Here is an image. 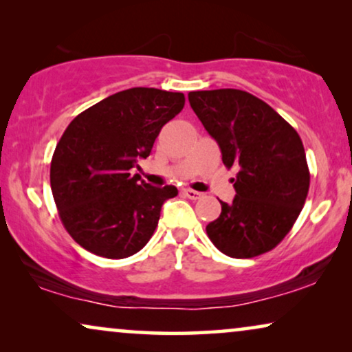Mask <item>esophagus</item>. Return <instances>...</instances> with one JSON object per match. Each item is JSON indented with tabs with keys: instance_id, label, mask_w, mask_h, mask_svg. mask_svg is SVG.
Listing matches in <instances>:
<instances>
[{
	"instance_id": "esophagus-1",
	"label": "esophagus",
	"mask_w": 352,
	"mask_h": 352,
	"mask_svg": "<svg viewBox=\"0 0 352 352\" xmlns=\"http://www.w3.org/2000/svg\"><path fill=\"white\" fill-rule=\"evenodd\" d=\"M182 194H184V195L187 197V199H190V200H199V199H201L200 192L192 190V189H184V190H182Z\"/></svg>"
}]
</instances>
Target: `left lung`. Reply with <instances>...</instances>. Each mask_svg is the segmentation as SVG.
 <instances>
[{
  "label": "left lung",
  "mask_w": 352,
  "mask_h": 352,
  "mask_svg": "<svg viewBox=\"0 0 352 352\" xmlns=\"http://www.w3.org/2000/svg\"><path fill=\"white\" fill-rule=\"evenodd\" d=\"M189 102L218 142L224 165L239 168L232 204L221 201L219 218L206 226V234L230 258L269 252L290 232L309 190L301 138L247 91H192Z\"/></svg>",
  "instance_id": "1"
}]
</instances>
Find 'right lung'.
I'll return each instance as SVG.
<instances>
[{"label":"right lung","mask_w":352,"mask_h":352,"mask_svg":"<svg viewBox=\"0 0 352 352\" xmlns=\"http://www.w3.org/2000/svg\"><path fill=\"white\" fill-rule=\"evenodd\" d=\"M184 94L131 88L86 109L62 134L51 162V190L76 243L109 259L146 247L175 186L138 182L129 170L151 155L163 124L184 107Z\"/></svg>","instance_id":"1"}]
</instances>
